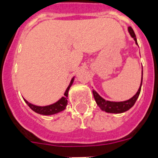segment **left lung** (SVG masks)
I'll list each match as a JSON object with an SVG mask.
<instances>
[{
  "mask_svg": "<svg viewBox=\"0 0 158 158\" xmlns=\"http://www.w3.org/2000/svg\"><path fill=\"white\" fill-rule=\"evenodd\" d=\"M128 31L130 33L131 36L135 40V44L138 45L137 43L136 37H135V34L134 31L131 27H128ZM142 80H143V68H142V78H141V83H140V86H139L138 92L135 93V96H133L131 99L127 100L125 101H119V102H115V101H106V100L102 98L98 93L95 90H92V93H93V97L95 98V101L97 102L101 110L106 111L107 113H112V114H121V113L126 112L128 110H130L131 107L135 105V101H136L137 98L139 97V95L140 93V90H141L142 86Z\"/></svg>",
  "mask_w": 158,
  "mask_h": 158,
  "instance_id": "left-lung-1",
  "label": "left lung"
}]
</instances>
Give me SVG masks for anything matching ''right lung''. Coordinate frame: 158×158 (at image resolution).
I'll return each instance as SVG.
<instances>
[{
  "label": "right lung",
  "mask_w": 158,
  "mask_h": 158,
  "mask_svg": "<svg viewBox=\"0 0 158 158\" xmlns=\"http://www.w3.org/2000/svg\"><path fill=\"white\" fill-rule=\"evenodd\" d=\"M74 79L73 78L70 81V84L68 86V88H66V92L64 93V97H62L61 99L57 101L56 103L52 104V105H49V106H35L33 104L29 103L27 100L24 99L25 102L27 104V106L30 107L33 111H35L37 114H40L42 115H52L55 114H57L59 112H61L62 110H64L66 109V106H67V97H68V92H69V89L72 85L73 82H74Z\"/></svg>",
  "instance_id": "1"
}]
</instances>
